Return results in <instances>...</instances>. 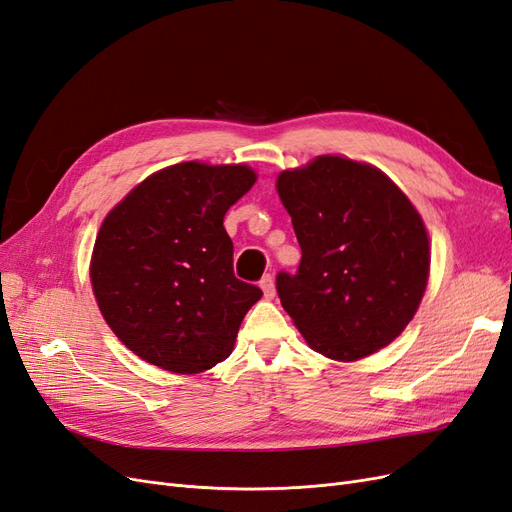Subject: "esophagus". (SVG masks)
<instances>
[{
    "label": "esophagus",
    "instance_id": "34e87169",
    "mask_svg": "<svg viewBox=\"0 0 512 512\" xmlns=\"http://www.w3.org/2000/svg\"><path fill=\"white\" fill-rule=\"evenodd\" d=\"M260 288H262V294H265V299H273L275 297V282H273L271 275L262 277Z\"/></svg>",
    "mask_w": 512,
    "mask_h": 512
}]
</instances>
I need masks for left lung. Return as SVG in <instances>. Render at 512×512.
<instances>
[{
    "label": "left lung",
    "mask_w": 512,
    "mask_h": 512,
    "mask_svg": "<svg viewBox=\"0 0 512 512\" xmlns=\"http://www.w3.org/2000/svg\"><path fill=\"white\" fill-rule=\"evenodd\" d=\"M277 194L301 245L277 294L316 352L356 361L408 327L429 277V239L408 196L369 164L320 156L284 170Z\"/></svg>",
    "instance_id": "1"
}]
</instances>
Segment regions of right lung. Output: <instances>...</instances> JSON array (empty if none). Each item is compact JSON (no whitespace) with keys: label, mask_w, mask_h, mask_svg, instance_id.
<instances>
[{"label":"right lung","mask_w":512,"mask_h":512,"mask_svg":"<svg viewBox=\"0 0 512 512\" xmlns=\"http://www.w3.org/2000/svg\"><path fill=\"white\" fill-rule=\"evenodd\" d=\"M254 183L250 166L181 162L104 218L91 286L108 327L143 361L200 374L230 356L262 290L235 277L224 215Z\"/></svg>","instance_id":"1"}]
</instances>
